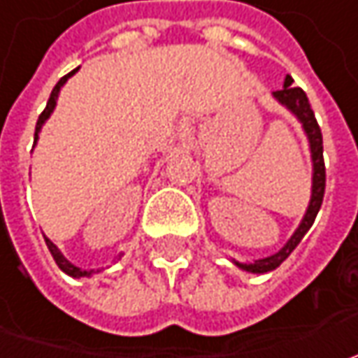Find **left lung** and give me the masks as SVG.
<instances>
[{"label":"left lung","instance_id":"1","mask_svg":"<svg viewBox=\"0 0 358 358\" xmlns=\"http://www.w3.org/2000/svg\"><path fill=\"white\" fill-rule=\"evenodd\" d=\"M293 77H285V83H282V90L273 91V97L279 101V103L291 111L296 117V121L301 123V127L307 135V141H309V151H310V163H313V177H310V199L309 207L303 215L299 227L295 229V233L291 235V239L282 245L277 253L263 257V259H255L249 263H239V261H233L235 267H239L241 271H247V273H255V275H263L268 271H275V268L281 265L282 261L289 257V255L295 251V247L301 243V239L307 235V231L313 227L315 223V217L321 209V203H323L324 195V161H323V135H321V127L315 119V113L310 109L309 99H307V93L301 90V87H293Z\"/></svg>","mask_w":358,"mask_h":358}]
</instances>
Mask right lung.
Segmentation results:
<instances>
[{
    "instance_id": "obj_1",
    "label": "right lung",
    "mask_w": 358,
    "mask_h": 358,
    "mask_svg": "<svg viewBox=\"0 0 358 358\" xmlns=\"http://www.w3.org/2000/svg\"><path fill=\"white\" fill-rule=\"evenodd\" d=\"M77 71H79V67L77 69H73L71 73H67L65 77H62L59 81H57V85L53 87V91H51V95H49V101L48 105H45V109H43V113L39 115V119H37V125H35V143H37V139H39V131H41V127L45 125V121H48L49 117H51V113H53V109H55V105H57V97H59V91H62V87L67 83V79L71 76H76ZM45 237V235H43ZM45 245H48L49 253H51V257L55 259V263H57V267L62 268L65 275H69V277H73V279H81V277H91L93 273H99V268L95 271V268H90V271H85V268H79L76 267L71 261H67L65 259V255L57 249V245L53 243L51 239H48L45 237Z\"/></svg>"
}]
</instances>
